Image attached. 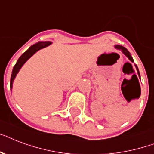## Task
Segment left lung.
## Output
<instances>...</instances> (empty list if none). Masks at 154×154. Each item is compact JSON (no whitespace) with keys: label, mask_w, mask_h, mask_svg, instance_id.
Instances as JSON below:
<instances>
[{"label":"left lung","mask_w":154,"mask_h":154,"mask_svg":"<svg viewBox=\"0 0 154 154\" xmlns=\"http://www.w3.org/2000/svg\"><path fill=\"white\" fill-rule=\"evenodd\" d=\"M115 48H116V49H120V50H122V53H124L125 55L127 57L129 58V60H130L131 62H134V59H133V57H132L131 55H130V53H129V52L127 50V49H125V47L122 46V45H115ZM135 67H136L137 71V74H138V76L140 77V72H139L138 68H137V65H135Z\"/></svg>","instance_id":"left-lung-1"}]
</instances>
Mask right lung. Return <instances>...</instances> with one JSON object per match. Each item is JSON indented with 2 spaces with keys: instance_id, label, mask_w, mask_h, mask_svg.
I'll return each instance as SVG.
<instances>
[{
  "instance_id": "obj_1",
  "label": "right lung",
  "mask_w": 154,
  "mask_h": 154,
  "mask_svg": "<svg viewBox=\"0 0 154 154\" xmlns=\"http://www.w3.org/2000/svg\"><path fill=\"white\" fill-rule=\"evenodd\" d=\"M52 42H37V44H34L33 45L29 47V49H28L27 51L23 53L22 55L20 56L19 59L17 60L16 65H14V67L13 69V72H12V75H11V79H10V88L12 89L13 88V81L15 79L16 76L19 72V70L20 69V68L22 67V65L34 54L36 52H37L40 49L45 48V47L49 46V45H51Z\"/></svg>"
}]
</instances>
